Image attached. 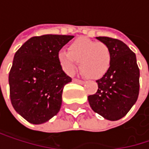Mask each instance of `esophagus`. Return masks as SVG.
I'll list each match as a JSON object with an SVG mask.
<instances>
[{
	"mask_svg": "<svg viewBox=\"0 0 149 149\" xmlns=\"http://www.w3.org/2000/svg\"><path fill=\"white\" fill-rule=\"evenodd\" d=\"M73 81H74V82H76V83L81 84H84V81H83V80H80V79H78V78H73Z\"/></svg>",
	"mask_w": 149,
	"mask_h": 149,
	"instance_id": "34e87169",
	"label": "esophagus"
}]
</instances>
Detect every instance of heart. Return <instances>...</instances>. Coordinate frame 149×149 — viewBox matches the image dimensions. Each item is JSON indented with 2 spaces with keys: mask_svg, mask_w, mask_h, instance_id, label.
<instances>
[{
  "mask_svg": "<svg viewBox=\"0 0 149 149\" xmlns=\"http://www.w3.org/2000/svg\"><path fill=\"white\" fill-rule=\"evenodd\" d=\"M58 59L68 73H72L77 62H80V69L84 74L97 79L104 77L110 67L111 52L104 43L80 37L69 45L68 51H59Z\"/></svg>",
  "mask_w": 149,
  "mask_h": 149,
  "instance_id": "heart-1",
  "label": "heart"
}]
</instances>
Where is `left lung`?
Returning <instances> with one entry per match:
<instances>
[{
    "label": "left lung",
    "instance_id": "obj_1",
    "mask_svg": "<svg viewBox=\"0 0 149 149\" xmlns=\"http://www.w3.org/2000/svg\"><path fill=\"white\" fill-rule=\"evenodd\" d=\"M97 39L109 46L111 64L108 72L97 80L98 90L88 101L96 113L116 121L127 115L138 98L140 70L134 52L125 43L109 37Z\"/></svg>",
    "mask_w": 149,
    "mask_h": 149
}]
</instances>
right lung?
<instances>
[{
  "instance_id": "obj_1",
  "label": "right lung",
  "mask_w": 149,
  "mask_h": 149,
  "mask_svg": "<svg viewBox=\"0 0 149 149\" xmlns=\"http://www.w3.org/2000/svg\"><path fill=\"white\" fill-rule=\"evenodd\" d=\"M73 37L34 36L15 52L8 76L10 99L27 122L40 124L59 111L64 86L72 77L63 71L58 53Z\"/></svg>"
}]
</instances>
